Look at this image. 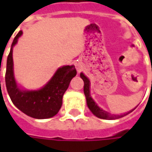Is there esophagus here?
Masks as SVG:
<instances>
[{
	"mask_svg": "<svg viewBox=\"0 0 152 152\" xmlns=\"http://www.w3.org/2000/svg\"><path fill=\"white\" fill-rule=\"evenodd\" d=\"M76 69H77V71H78V72H80V71L81 70V66H80L79 64H77V65H76Z\"/></svg>",
	"mask_w": 152,
	"mask_h": 152,
	"instance_id": "1",
	"label": "esophagus"
}]
</instances>
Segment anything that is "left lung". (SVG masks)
Instances as JSON below:
<instances>
[{
	"label": "left lung",
	"instance_id": "obj_1",
	"mask_svg": "<svg viewBox=\"0 0 152 152\" xmlns=\"http://www.w3.org/2000/svg\"><path fill=\"white\" fill-rule=\"evenodd\" d=\"M80 76L81 79L84 81V93H85V95H86L87 106H88V107H89V109L91 111L93 114L95 116H97V117L100 118V119H104V120H115V119H119V118L123 117V116L126 115L129 113L132 112L134 109L137 107H136L135 108L131 110L129 112H126L124 114L119 115L110 114L109 112H106L104 110H102L101 107H99V106L97 105V103L94 101L92 97L90 96V81L88 79V77L85 76V74L82 72L80 74Z\"/></svg>",
	"mask_w": 152,
	"mask_h": 152
}]
</instances>
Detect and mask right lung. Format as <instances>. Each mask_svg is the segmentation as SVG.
<instances>
[{
  "label": "right lung",
  "mask_w": 152,
  "mask_h": 152,
  "mask_svg": "<svg viewBox=\"0 0 152 152\" xmlns=\"http://www.w3.org/2000/svg\"><path fill=\"white\" fill-rule=\"evenodd\" d=\"M23 34L20 31L12 43L6 63L5 85L10 98L15 106L28 116L35 119H48L54 116L63 104V96L71 80L76 75L75 66H63L57 70L52 78L37 90L21 89L14 75L13 48ZM1 68V66H0Z\"/></svg>",
  "instance_id": "add662e5"
}]
</instances>
